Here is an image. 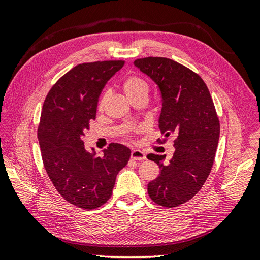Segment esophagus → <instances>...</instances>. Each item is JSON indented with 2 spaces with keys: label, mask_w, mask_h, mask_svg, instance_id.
<instances>
[{
  "label": "esophagus",
  "mask_w": 260,
  "mask_h": 260,
  "mask_svg": "<svg viewBox=\"0 0 260 260\" xmlns=\"http://www.w3.org/2000/svg\"><path fill=\"white\" fill-rule=\"evenodd\" d=\"M131 158L135 159V161H144V159H146V155L143 151L133 150L131 153Z\"/></svg>",
  "instance_id": "obj_1"
}]
</instances>
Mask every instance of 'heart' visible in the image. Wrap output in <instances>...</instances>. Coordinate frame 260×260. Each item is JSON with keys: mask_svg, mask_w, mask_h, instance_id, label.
<instances>
[{"mask_svg": "<svg viewBox=\"0 0 260 260\" xmlns=\"http://www.w3.org/2000/svg\"><path fill=\"white\" fill-rule=\"evenodd\" d=\"M123 88H124V91L126 93V96L128 97V99L133 98L135 96H140V95H147L148 93L147 82L139 76L127 77V78L123 82ZM106 96H107V93L105 92V93H103L101 99H99V103H98L99 108L103 107L105 99H106Z\"/></svg>", "mask_w": 260, "mask_h": 260, "instance_id": "b5f03b06", "label": "heart"}]
</instances>
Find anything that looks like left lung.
<instances>
[{
  "instance_id": "left-lung-1",
  "label": "left lung",
  "mask_w": 260,
  "mask_h": 260,
  "mask_svg": "<svg viewBox=\"0 0 260 260\" xmlns=\"http://www.w3.org/2000/svg\"><path fill=\"white\" fill-rule=\"evenodd\" d=\"M157 85L162 97L158 127L164 139L175 136L173 157L148 154L159 174L147 185L152 200L165 208L189 201L203 186L212 169L220 124L207 85L199 75L168 58L134 61Z\"/></svg>"
}]
</instances>
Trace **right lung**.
<instances>
[{
  "label": "right lung",
  "instance_id": "obj_1",
  "mask_svg": "<svg viewBox=\"0 0 260 260\" xmlns=\"http://www.w3.org/2000/svg\"><path fill=\"white\" fill-rule=\"evenodd\" d=\"M124 63L110 60L76 66L53 85L43 103L38 128L43 165L59 194L76 207L91 210L106 203L116 176L131 157L123 144L112 143L98 156L82 141L96 118L103 88Z\"/></svg>",
  "mask_w": 260,
  "mask_h": 260
}]
</instances>
